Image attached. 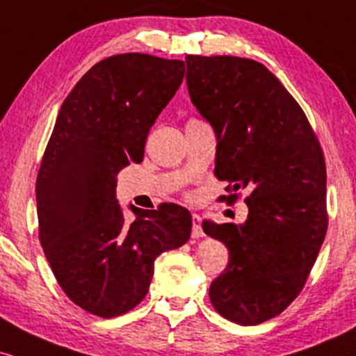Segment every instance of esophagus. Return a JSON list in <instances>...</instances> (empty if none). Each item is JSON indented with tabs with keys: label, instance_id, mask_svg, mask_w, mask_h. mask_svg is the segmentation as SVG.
Wrapping results in <instances>:
<instances>
[{
	"label": "esophagus",
	"instance_id": "34e87169",
	"mask_svg": "<svg viewBox=\"0 0 356 356\" xmlns=\"http://www.w3.org/2000/svg\"><path fill=\"white\" fill-rule=\"evenodd\" d=\"M204 231L201 226V216L192 214V238H202Z\"/></svg>",
	"mask_w": 356,
	"mask_h": 356
}]
</instances>
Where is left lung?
<instances>
[{
  "label": "left lung",
  "mask_w": 356,
  "mask_h": 356,
  "mask_svg": "<svg viewBox=\"0 0 356 356\" xmlns=\"http://www.w3.org/2000/svg\"><path fill=\"white\" fill-rule=\"evenodd\" d=\"M192 104L218 136L214 175L234 206L248 189V219L204 222L229 263L209 298L243 326L283 313L305 288L328 229L326 164L303 108L263 63L229 55H187Z\"/></svg>",
  "instance_id": "obj_1"
}]
</instances>
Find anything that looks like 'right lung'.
<instances>
[{"label": "right lung", "mask_w": 356, "mask_h": 356, "mask_svg": "<svg viewBox=\"0 0 356 356\" xmlns=\"http://www.w3.org/2000/svg\"><path fill=\"white\" fill-rule=\"evenodd\" d=\"M186 65L147 53H120L93 65L61 104L36 177L40 243L56 283L100 318L144 300L159 254L191 236V212L177 204L130 209L115 199L117 175L142 162L150 127L181 87Z\"/></svg>", "instance_id": "1"}]
</instances>
